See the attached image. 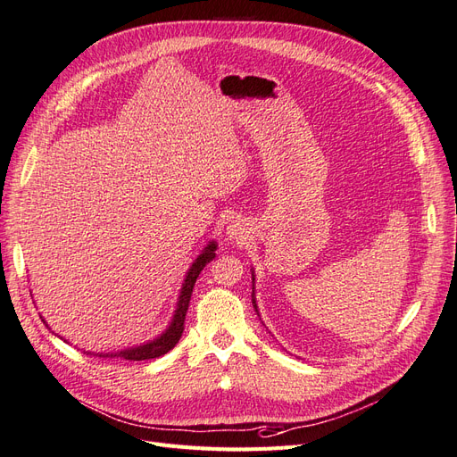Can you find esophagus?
<instances>
[{
  "instance_id": "1",
  "label": "esophagus",
  "mask_w": 457,
  "mask_h": 457,
  "mask_svg": "<svg viewBox=\"0 0 457 457\" xmlns=\"http://www.w3.org/2000/svg\"><path fill=\"white\" fill-rule=\"evenodd\" d=\"M248 228L246 224L243 222V220H231L229 226L226 228V235L228 239L233 241V243H243L248 239Z\"/></svg>"
}]
</instances>
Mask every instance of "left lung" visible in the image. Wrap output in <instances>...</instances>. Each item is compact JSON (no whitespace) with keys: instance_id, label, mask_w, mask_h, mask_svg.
Listing matches in <instances>:
<instances>
[{"instance_id":"1","label":"left lung","mask_w":457,"mask_h":457,"mask_svg":"<svg viewBox=\"0 0 457 457\" xmlns=\"http://www.w3.org/2000/svg\"><path fill=\"white\" fill-rule=\"evenodd\" d=\"M253 305H254L256 313H258V305H256V298H254V273H253Z\"/></svg>"}]
</instances>
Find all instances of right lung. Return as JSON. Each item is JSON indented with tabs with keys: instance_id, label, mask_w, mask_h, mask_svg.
Masks as SVG:
<instances>
[{
	"instance_id": "add662e5",
	"label": "right lung",
	"mask_w": 457,
	"mask_h": 457,
	"mask_svg": "<svg viewBox=\"0 0 457 457\" xmlns=\"http://www.w3.org/2000/svg\"><path fill=\"white\" fill-rule=\"evenodd\" d=\"M216 246H218L216 241H211L207 246L203 248V253L195 258V262L191 263V268L187 270L186 278L182 283V288H180L179 302H176L172 320H170V325L167 327V330L163 334H159L155 340L145 342V344L137 345V347H129V349L117 351V353H93V355L110 357V359L112 357H121L125 361H148V359H157L161 355H165V353H169L180 340V336L184 332V320H186L187 305H189V300H191V292H194V285L197 281L199 273L203 271V268L207 266L209 262L214 260ZM43 322H46V319H43Z\"/></svg>"
}]
</instances>
